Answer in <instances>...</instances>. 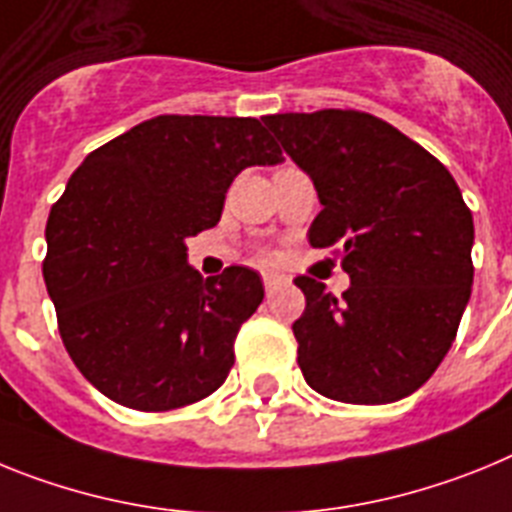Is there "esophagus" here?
Returning <instances> with one entry per match:
<instances>
[{
  "mask_svg": "<svg viewBox=\"0 0 512 512\" xmlns=\"http://www.w3.org/2000/svg\"><path fill=\"white\" fill-rule=\"evenodd\" d=\"M262 283H265V291L268 293H273V291H278V288L281 286H286V278H283V275H278V273H262Z\"/></svg>",
  "mask_w": 512,
  "mask_h": 512,
  "instance_id": "34e87169",
  "label": "esophagus"
}]
</instances>
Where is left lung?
<instances>
[{
    "mask_svg": "<svg viewBox=\"0 0 512 512\" xmlns=\"http://www.w3.org/2000/svg\"><path fill=\"white\" fill-rule=\"evenodd\" d=\"M317 188L309 244L335 250L340 299L299 275V368L322 397L389 404L410 397L456 340L471 296L474 221L451 172L402 131L361 110L265 115Z\"/></svg>",
    "mask_w": 512,
    "mask_h": 512,
    "instance_id": "1",
    "label": "left lung"
}]
</instances>
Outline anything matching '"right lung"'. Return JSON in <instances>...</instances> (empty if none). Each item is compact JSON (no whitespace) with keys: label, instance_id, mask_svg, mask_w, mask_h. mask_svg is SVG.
Returning <instances> with one entry per match:
<instances>
[{"label":"right lung","instance_id":"obj_1","mask_svg":"<svg viewBox=\"0 0 512 512\" xmlns=\"http://www.w3.org/2000/svg\"><path fill=\"white\" fill-rule=\"evenodd\" d=\"M281 154L257 118L157 115L79 164L48 216L43 281L66 353L97 391L164 412L224 384L265 291L242 265L203 281L185 239L219 224L244 167Z\"/></svg>","mask_w":512,"mask_h":512}]
</instances>
